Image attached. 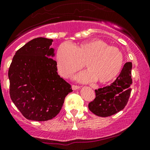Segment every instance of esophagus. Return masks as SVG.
I'll list each match as a JSON object with an SVG mask.
<instances>
[{
	"mask_svg": "<svg viewBox=\"0 0 150 150\" xmlns=\"http://www.w3.org/2000/svg\"><path fill=\"white\" fill-rule=\"evenodd\" d=\"M72 89L73 90H76V89H79V88H80L79 86H76V85H72Z\"/></svg>",
	"mask_w": 150,
	"mask_h": 150,
	"instance_id": "34e87169",
	"label": "esophagus"
}]
</instances>
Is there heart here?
Listing matches in <instances>:
<instances>
[{
  "label": "heart",
  "mask_w": 150,
  "mask_h": 150,
  "mask_svg": "<svg viewBox=\"0 0 150 150\" xmlns=\"http://www.w3.org/2000/svg\"><path fill=\"white\" fill-rule=\"evenodd\" d=\"M56 62L58 72L64 78L79 71L85 62L87 71L77 76L78 81L107 83L120 74L124 56L118 48L109 46L101 39H93L74 46L63 43L56 51Z\"/></svg>",
  "instance_id": "1"
}]
</instances>
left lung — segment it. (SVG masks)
<instances>
[{
	"label": "left lung",
	"mask_w": 150,
	"mask_h": 150,
	"mask_svg": "<svg viewBox=\"0 0 150 150\" xmlns=\"http://www.w3.org/2000/svg\"><path fill=\"white\" fill-rule=\"evenodd\" d=\"M132 62H127L113 83L95 90L96 97L88 106L93 114L107 117L117 114L125 107L132 91Z\"/></svg>",
	"instance_id": "obj_1"
}]
</instances>
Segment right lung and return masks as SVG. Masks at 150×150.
<instances>
[{
	"label": "right lung",
	"instance_id": "obj_1",
	"mask_svg": "<svg viewBox=\"0 0 150 150\" xmlns=\"http://www.w3.org/2000/svg\"><path fill=\"white\" fill-rule=\"evenodd\" d=\"M52 39L34 38L19 49L8 70L10 96L27 120L47 121L60 112L71 86L57 73Z\"/></svg>",
	"mask_w": 150,
	"mask_h": 150
}]
</instances>
